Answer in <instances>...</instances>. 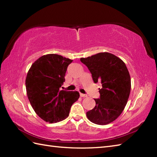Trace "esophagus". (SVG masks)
I'll return each instance as SVG.
<instances>
[{
	"label": "esophagus",
	"mask_w": 157,
	"mask_h": 157,
	"mask_svg": "<svg viewBox=\"0 0 157 157\" xmlns=\"http://www.w3.org/2000/svg\"><path fill=\"white\" fill-rule=\"evenodd\" d=\"M80 96H81V97H87V95L84 94H82V93H80Z\"/></svg>",
	"instance_id": "1"
}]
</instances>
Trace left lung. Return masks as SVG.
Returning a JSON list of instances; mask_svg holds the SVG:
<instances>
[{
    "instance_id": "8db88e82",
    "label": "left lung",
    "mask_w": 157,
    "mask_h": 157,
    "mask_svg": "<svg viewBox=\"0 0 157 157\" xmlns=\"http://www.w3.org/2000/svg\"><path fill=\"white\" fill-rule=\"evenodd\" d=\"M87 66L94 83L101 82L100 98L94 99V108L86 113L91 122L106 125L121 114L131 90V78L128 68L121 59L109 52L81 58Z\"/></svg>"
}]
</instances>
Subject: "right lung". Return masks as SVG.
<instances>
[{"label": "right lung", "instance_id": "1", "mask_svg": "<svg viewBox=\"0 0 157 157\" xmlns=\"http://www.w3.org/2000/svg\"><path fill=\"white\" fill-rule=\"evenodd\" d=\"M73 61L61 55H43L33 63L25 79V87L33 109L44 121L56 123L69 116L79 98L77 91L60 90L68 65Z\"/></svg>", "mask_w": 157, "mask_h": 157}]
</instances>
